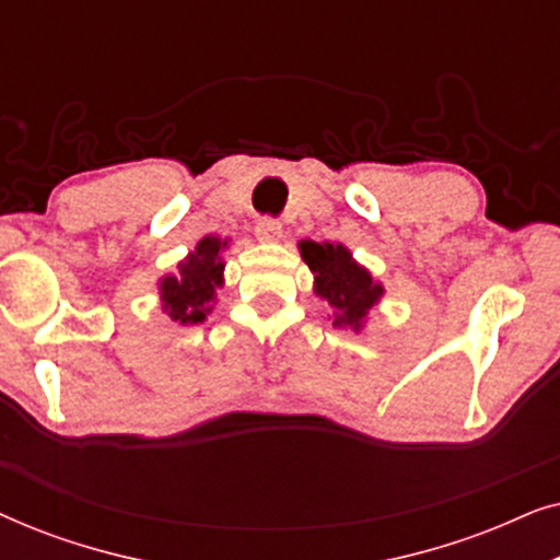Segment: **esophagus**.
<instances>
[{
  "mask_svg": "<svg viewBox=\"0 0 560 560\" xmlns=\"http://www.w3.org/2000/svg\"><path fill=\"white\" fill-rule=\"evenodd\" d=\"M255 234H257V240H262V242H275L282 236V224L275 217H259L255 224Z\"/></svg>",
  "mask_w": 560,
  "mask_h": 560,
  "instance_id": "obj_1",
  "label": "esophagus"
}]
</instances>
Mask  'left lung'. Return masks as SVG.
<instances>
[{
	"instance_id": "obj_1",
	"label": "left lung",
	"mask_w": 560,
	"mask_h": 560,
	"mask_svg": "<svg viewBox=\"0 0 560 560\" xmlns=\"http://www.w3.org/2000/svg\"><path fill=\"white\" fill-rule=\"evenodd\" d=\"M301 255L316 275V293L336 311L334 326L359 328L366 311L382 295V285L372 282L370 272L359 267L341 244L303 242Z\"/></svg>"
}]
</instances>
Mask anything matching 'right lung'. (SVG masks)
Returning <instances> with one entry per match:
<instances>
[{
	"label": "right lung",
	"instance_id": "right-lung-1",
	"mask_svg": "<svg viewBox=\"0 0 560 560\" xmlns=\"http://www.w3.org/2000/svg\"><path fill=\"white\" fill-rule=\"evenodd\" d=\"M224 247V242H219L217 236H206L198 242L196 252H190L186 262H180V272L171 275L163 280V303L167 316L178 324H201L206 313V303L213 301V290L221 285V262L219 249Z\"/></svg>",
	"mask_w": 560,
	"mask_h": 560
}]
</instances>
